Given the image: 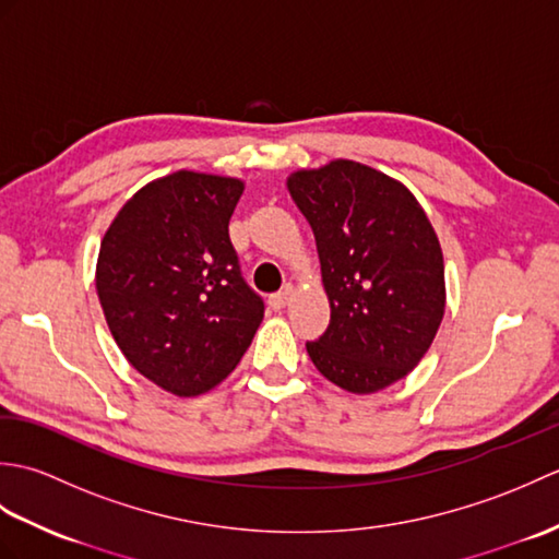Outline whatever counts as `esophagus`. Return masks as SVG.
<instances>
[{
  "mask_svg": "<svg viewBox=\"0 0 559 559\" xmlns=\"http://www.w3.org/2000/svg\"><path fill=\"white\" fill-rule=\"evenodd\" d=\"M290 300H293V288H290V286H286L283 290H278V293H273V295H271V298H269V305L273 307V310H283V307H286Z\"/></svg>",
  "mask_w": 559,
  "mask_h": 559,
  "instance_id": "1",
  "label": "esophagus"
}]
</instances>
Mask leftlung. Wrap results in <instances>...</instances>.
Returning a JSON list of instances; mask_svg holds the SVG:
<instances>
[{
  "label": "left lung",
  "mask_w": 559,
  "mask_h": 559,
  "mask_svg": "<svg viewBox=\"0 0 559 559\" xmlns=\"http://www.w3.org/2000/svg\"><path fill=\"white\" fill-rule=\"evenodd\" d=\"M317 240L331 322L307 353L329 382L370 394L406 377L444 317V261L418 201L367 165L288 177Z\"/></svg>",
  "instance_id": "obj_1"
}]
</instances>
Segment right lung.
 Returning <instances> with one entry per match:
<instances>
[{
	"label": "right lung",
	"instance_id": "add662e5",
	"mask_svg": "<svg viewBox=\"0 0 559 559\" xmlns=\"http://www.w3.org/2000/svg\"><path fill=\"white\" fill-rule=\"evenodd\" d=\"M242 189L233 177L173 173L139 189L100 242L96 288L117 346L170 394L221 384L264 319L228 233Z\"/></svg>",
	"mask_w": 559,
	"mask_h": 559
}]
</instances>
